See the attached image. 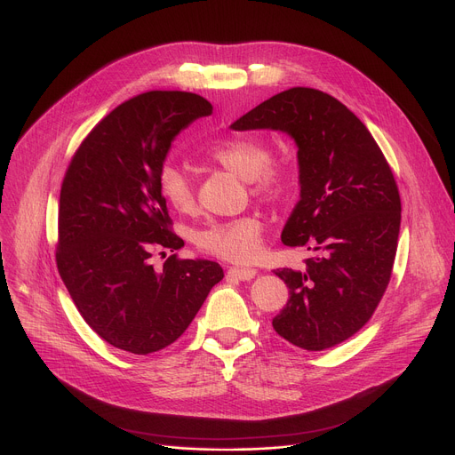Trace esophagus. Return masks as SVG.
I'll return each mask as SVG.
<instances>
[{
    "mask_svg": "<svg viewBox=\"0 0 455 455\" xmlns=\"http://www.w3.org/2000/svg\"><path fill=\"white\" fill-rule=\"evenodd\" d=\"M228 275L236 278V280L245 282V280H251V278L257 276V269H251V267H229Z\"/></svg>",
    "mask_w": 455,
    "mask_h": 455,
    "instance_id": "1",
    "label": "esophagus"
}]
</instances>
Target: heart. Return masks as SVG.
<instances>
[{
	"label": "heart",
	"mask_w": 455,
	"mask_h": 455,
	"mask_svg": "<svg viewBox=\"0 0 455 455\" xmlns=\"http://www.w3.org/2000/svg\"><path fill=\"white\" fill-rule=\"evenodd\" d=\"M212 161L245 179L257 196L264 200L280 198L289 186V168L271 157V149L262 137L235 135L208 149ZM164 198L179 213L195 212V188L188 173L166 164L159 173ZM195 245L202 253L229 260H253L264 243V224L257 215H242L226 220H212L193 233Z\"/></svg>",
	"instance_id": "obj_1"
}]
</instances>
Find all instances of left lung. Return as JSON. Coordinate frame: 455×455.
<instances>
[{
	"instance_id": "8db88e82",
	"label": "left lung",
	"mask_w": 455,
	"mask_h": 455,
	"mask_svg": "<svg viewBox=\"0 0 455 455\" xmlns=\"http://www.w3.org/2000/svg\"><path fill=\"white\" fill-rule=\"evenodd\" d=\"M231 128L280 130L298 146L299 200L282 242L318 255L304 271H275L291 294L275 331L306 350L345 341L374 315L395 259L401 198L383 151L338 99L306 86L273 95Z\"/></svg>"
}]
</instances>
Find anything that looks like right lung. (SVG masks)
<instances>
[{
    "label": "right lung",
    "mask_w": 455,
    "mask_h": 455,
    "mask_svg": "<svg viewBox=\"0 0 455 455\" xmlns=\"http://www.w3.org/2000/svg\"><path fill=\"white\" fill-rule=\"evenodd\" d=\"M210 100L191 92L135 95L86 135L63 179L56 262L84 322L110 345L151 355L193 322L224 271L212 260L166 259L180 249L172 231L159 173L175 135L212 116Z\"/></svg>",
    "instance_id": "obj_1"
}]
</instances>
